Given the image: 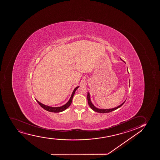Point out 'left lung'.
<instances>
[{
	"instance_id": "obj_1",
	"label": "left lung",
	"mask_w": 160,
	"mask_h": 160,
	"mask_svg": "<svg viewBox=\"0 0 160 160\" xmlns=\"http://www.w3.org/2000/svg\"><path fill=\"white\" fill-rule=\"evenodd\" d=\"M120 59L122 61H123L125 63V62L124 61L122 60V59L120 58ZM128 69V68H127ZM130 83V82H129ZM87 98H88V104L89 105V106L90 107V108L92 109V110H93L94 112H99V113H106V112H112V111H114V110H116L117 109L119 108V107H121L122 106V105L125 102V101H124L122 103L121 105H119L118 106L116 107L115 108H113L111 109H99L97 107L94 106L93 104L92 103V101H91V98H90V94L89 93V92H88V96H87Z\"/></svg>"
}]
</instances>
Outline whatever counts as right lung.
Returning a JSON list of instances; mask_svg holds the SVG:
<instances>
[{"mask_svg": "<svg viewBox=\"0 0 160 160\" xmlns=\"http://www.w3.org/2000/svg\"><path fill=\"white\" fill-rule=\"evenodd\" d=\"M79 87H77L75 88V89L73 90V92L72 93V96L70 97V99L69 100V101L65 104V105H63L62 106L58 107H50L47 105H45L44 104H42V103L40 102L39 101H38L37 100H36L37 102L38 103L39 105H40L42 108L45 109V110L48 111L50 112H62L63 111H64V110H66V109L68 108L70 106V105H71V103L72 102V98H73V95L75 93V91L77 90V88H78Z\"/></svg>", "mask_w": 160, "mask_h": 160, "instance_id": "right-lung-1", "label": "right lung"}]
</instances>
